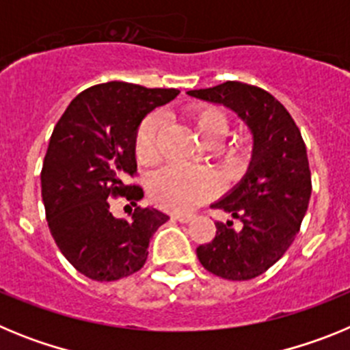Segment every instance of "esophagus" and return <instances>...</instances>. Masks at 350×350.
Segmentation results:
<instances>
[{"mask_svg": "<svg viewBox=\"0 0 350 350\" xmlns=\"http://www.w3.org/2000/svg\"><path fill=\"white\" fill-rule=\"evenodd\" d=\"M172 219H175V221L187 224V222L193 221V215H191V213H173Z\"/></svg>", "mask_w": 350, "mask_h": 350, "instance_id": "obj_1", "label": "esophagus"}]
</instances>
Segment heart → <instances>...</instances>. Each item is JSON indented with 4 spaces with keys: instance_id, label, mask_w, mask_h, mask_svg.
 Masks as SVG:
<instances>
[{
    "instance_id": "b5f03b06",
    "label": "heart",
    "mask_w": 350,
    "mask_h": 350,
    "mask_svg": "<svg viewBox=\"0 0 350 350\" xmlns=\"http://www.w3.org/2000/svg\"><path fill=\"white\" fill-rule=\"evenodd\" d=\"M187 119L198 137L205 144H213L217 156L226 170L238 173L249 163L250 147L247 140L224 142L230 120L219 108L208 105H196L187 110ZM161 129V117L148 116L140 124L135 140V156L138 163L148 165L157 157V135ZM219 185L215 177L205 168L170 165L157 170L148 178V194L157 206L172 212H187L215 196Z\"/></svg>"
}]
</instances>
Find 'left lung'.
Instances as JSON below:
<instances>
[{
	"instance_id": "8db88e82",
	"label": "left lung",
	"mask_w": 350,
	"mask_h": 350,
	"mask_svg": "<svg viewBox=\"0 0 350 350\" xmlns=\"http://www.w3.org/2000/svg\"><path fill=\"white\" fill-rule=\"evenodd\" d=\"M230 108L252 135V156L242 180L212 203L240 221L215 222L213 240L196 249L210 273L249 280L265 273L295 242L312 194L307 147L284 105L265 89L242 82L187 91Z\"/></svg>"
}]
</instances>
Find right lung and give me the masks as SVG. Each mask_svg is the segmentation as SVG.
I'll return each instance as SVG.
<instances>
[{
	"instance_id": "right-lung-1",
	"label": "right lung",
	"mask_w": 350,
	"mask_h": 350,
	"mask_svg": "<svg viewBox=\"0 0 350 350\" xmlns=\"http://www.w3.org/2000/svg\"><path fill=\"white\" fill-rule=\"evenodd\" d=\"M178 92L98 83L80 92L55 124L42 168L43 205L59 250L89 279L110 282L140 270L150 238L170 219L154 206L137 208L129 221L116 219L108 198L142 200L138 185H124L137 172V131L148 112Z\"/></svg>"
}]
</instances>
